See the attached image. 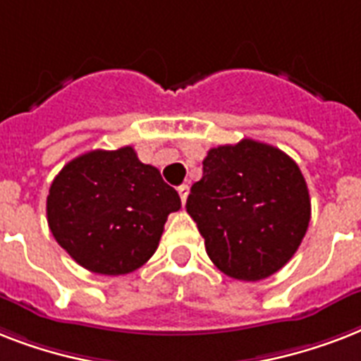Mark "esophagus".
Returning a JSON list of instances; mask_svg holds the SVG:
<instances>
[{
  "label": "esophagus",
  "instance_id": "obj_1",
  "mask_svg": "<svg viewBox=\"0 0 361 361\" xmlns=\"http://www.w3.org/2000/svg\"><path fill=\"white\" fill-rule=\"evenodd\" d=\"M178 192H180L181 204H185L187 197H189V185H180V187H178Z\"/></svg>",
  "mask_w": 361,
  "mask_h": 361
}]
</instances>
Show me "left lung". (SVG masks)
Masks as SVG:
<instances>
[{
    "mask_svg": "<svg viewBox=\"0 0 361 361\" xmlns=\"http://www.w3.org/2000/svg\"><path fill=\"white\" fill-rule=\"evenodd\" d=\"M185 208L212 262L238 281L279 271L311 219L300 166L285 152L251 138L209 149Z\"/></svg>",
    "mask_w": 361,
    "mask_h": 361,
    "instance_id": "left-lung-1",
    "label": "left lung"
}]
</instances>
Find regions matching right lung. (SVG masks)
Segmentation results:
<instances>
[{"label":"right lung","mask_w":361,"mask_h":361,"mask_svg":"<svg viewBox=\"0 0 361 361\" xmlns=\"http://www.w3.org/2000/svg\"><path fill=\"white\" fill-rule=\"evenodd\" d=\"M180 195L130 146L93 149L54 178L47 198L52 236L82 268L130 274L155 252Z\"/></svg>","instance_id":"add662e5"}]
</instances>
